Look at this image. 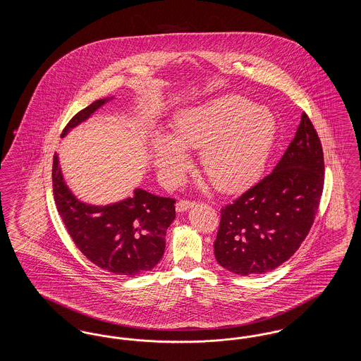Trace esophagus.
Returning <instances> with one entry per match:
<instances>
[{
	"label": "esophagus",
	"instance_id": "esophagus-1",
	"mask_svg": "<svg viewBox=\"0 0 361 361\" xmlns=\"http://www.w3.org/2000/svg\"><path fill=\"white\" fill-rule=\"evenodd\" d=\"M193 206H195V202H190V200H180V202H177V204H176V209H177L178 212H184V211H187L190 207Z\"/></svg>",
	"mask_w": 361,
	"mask_h": 361
}]
</instances>
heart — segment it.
Returning a JSON list of instances; mask_svg holds the SVG:
<instances>
[{"label": "heart", "instance_id": "heart-1", "mask_svg": "<svg viewBox=\"0 0 361 361\" xmlns=\"http://www.w3.org/2000/svg\"><path fill=\"white\" fill-rule=\"evenodd\" d=\"M172 135L155 131V166L166 181H177L188 166L182 150H202L200 164L214 187L240 190L252 185L265 168L276 135L274 115L240 96H222L181 111Z\"/></svg>", "mask_w": 361, "mask_h": 361}]
</instances>
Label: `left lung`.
Listing matches in <instances>:
<instances>
[{"label":"left lung","mask_w":361,"mask_h":361,"mask_svg":"<svg viewBox=\"0 0 361 361\" xmlns=\"http://www.w3.org/2000/svg\"><path fill=\"white\" fill-rule=\"evenodd\" d=\"M325 180L319 137L302 114L295 137L275 169L221 211L214 243L221 267L237 275L272 271L309 234Z\"/></svg>","instance_id":"obj_1"}]
</instances>
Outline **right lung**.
Masks as SVG:
<instances>
[{
	"instance_id": "add662e5",
	"label": "right lung",
	"mask_w": 361,
	"mask_h": 361,
	"mask_svg": "<svg viewBox=\"0 0 361 361\" xmlns=\"http://www.w3.org/2000/svg\"><path fill=\"white\" fill-rule=\"evenodd\" d=\"M112 99L96 100L80 111L65 127L62 137ZM52 190L71 240L99 268L134 277L152 271L164 256L166 230L176 218L174 199L137 188L133 197L114 204H86L66 185L58 154L52 162Z\"/></svg>"
}]
</instances>
